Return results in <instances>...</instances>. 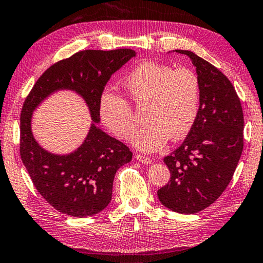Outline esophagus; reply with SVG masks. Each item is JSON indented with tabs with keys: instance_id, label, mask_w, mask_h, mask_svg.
I'll return each instance as SVG.
<instances>
[{
	"instance_id": "esophagus-1",
	"label": "esophagus",
	"mask_w": 263,
	"mask_h": 263,
	"mask_svg": "<svg viewBox=\"0 0 263 263\" xmlns=\"http://www.w3.org/2000/svg\"><path fill=\"white\" fill-rule=\"evenodd\" d=\"M136 159H137V161L141 162V163H145V164H151L153 162L152 159H151V157L145 156V155H140V154H137Z\"/></svg>"
}]
</instances>
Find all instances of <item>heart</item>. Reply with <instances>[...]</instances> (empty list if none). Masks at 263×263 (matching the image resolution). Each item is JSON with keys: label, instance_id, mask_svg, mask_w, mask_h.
<instances>
[{"label": "heart", "instance_id": "b5f03b06", "mask_svg": "<svg viewBox=\"0 0 263 263\" xmlns=\"http://www.w3.org/2000/svg\"><path fill=\"white\" fill-rule=\"evenodd\" d=\"M130 100L146 105V125L133 137V145L143 152H155L186 137L197 120L200 104V82L193 70L142 63L124 80ZM99 115L112 135L128 139L138 121L127 100L115 91L105 90L100 96Z\"/></svg>", "mask_w": 263, "mask_h": 263}]
</instances>
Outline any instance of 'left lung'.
<instances>
[{
    "instance_id": "8db88e82",
    "label": "left lung",
    "mask_w": 263,
    "mask_h": 263,
    "mask_svg": "<svg viewBox=\"0 0 263 263\" xmlns=\"http://www.w3.org/2000/svg\"><path fill=\"white\" fill-rule=\"evenodd\" d=\"M174 52L196 67L199 112L186 140L164 158L171 179L157 196L173 212L193 214L214 203L233 178L243 152L244 116L235 87L218 68L192 51Z\"/></svg>"
}]
</instances>
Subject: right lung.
<instances>
[{
  "instance_id": "1",
  "label": "right lung",
  "mask_w": 263,
  "mask_h": 263,
  "mask_svg": "<svg viewBox=\"0 0 263 263\" xmlns=\"http://www.w3.org/2000/svg\"><path fill=\"white\" fill-rule=\"evenodd\" d=\"M136 54L130 49L80 51L46 69L26 98L20 115V156L37 192L61 213L86 218L101 212L111 199L117 170L131 162L130 149L98 124L105 85ZM59 90L80 95L92 121L85 141L68 154L46 151L31 130L33 111Z\"/></svg>"
}]
</instances>
